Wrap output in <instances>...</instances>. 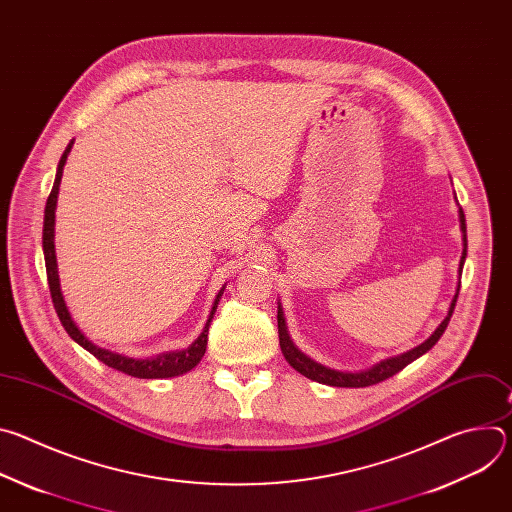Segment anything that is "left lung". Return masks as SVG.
I'll use <instances>...</instances> for the list:
<instances>
[{
  "instance_id": "left-lung-1",
  "label": "left lung",
  "mask_w": 512,
  "mask_h": 512,
  "mask_svg": "<svg viewBox=\"0 0 512 512\" xmlns=\"http://www.w3.org/2000/svg\"><path fill=\"white\" fill-rule=\"evenodd\" d=\"M460 214V231H462V257H460V275H462V267H464V261H466V249H468V239H466V218H464V210L460 208L458 210ZM458 291H460V281H458V287H456V296L450 304V310H448V316L444 318V322L437 326L433 330V334L421 342L419 346L403 352V354H397V356H391V358H385L377 364H373L371 369L367 371H358V373H350V371H336V369H330L326 367V364L310 358L306 352H302L294 340H291L289 332H287V324H285V316H283V308H281V302H277V332H279V346H281V352L285 356V360L289 362V367H294L298 373H302L304 377L316 381V383H322V385H330V387H371V385H377L393 375H397L399 371H403L409 362H413L415 358H419L421 354H425L429 348L435 346V342L442 338V334L446 332L448 324H450V318L454 314V308H456V300H458Z\"/></svg>"
}]
</instances>
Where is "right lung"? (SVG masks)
<instances>
[{
	"label": "right lung",
	"mask_w": 512,
	"mask_h": 512,
	"mask_svg": "<svg viewBox=\"0 0 512 512\" xmlns=\"http://www.w3.org/2000/svg\"><path fill=\"white\" fill-rule=\"evenodd\" d=\"M72 143L70 141L66 145V150L58 162V168H56V178H54V186L50 190V196L46 200V208H44V231H42V249H44V261H46V275H48V285H50V296H52V304H54V310L64 326V330L68 332V336L75 340L77 344H81L87 352H91L95 358H99L103 364H107V367L115 369V371H121L129 377H137V379H170V377H180L188 371H192L196 364L200 362V358L204 356L206 352V342H208V328H210V322H212V316L218 308V302H221V296L225 287L218 291L216 298H214V304H212V310H210V316L200 332V336L188 346V348H182V350H172V352H162V354H156V356H150V358H135V356H127V354H119V352H113L109 348H103V346H97L93 340H89L83 330L77 326V322L72 320L68 308H66V302H64V296H62V289H60V277H58V263H56V249H54V212H56V200H58V188H60V180H62V170H64V164H66V158L72 150Z\"/></svg>",
	"instance_id": "1"
}]
</instances>
